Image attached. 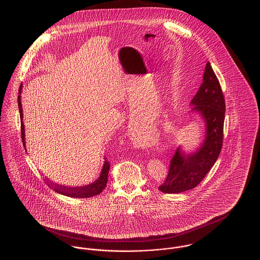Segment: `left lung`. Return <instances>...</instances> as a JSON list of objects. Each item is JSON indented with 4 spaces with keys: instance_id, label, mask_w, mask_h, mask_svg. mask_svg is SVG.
I'll list each match as a JSON object with an SVG mask.
<instances>
[{
    "instance_id": "obj_1",
    "label": "left lung",
    "mask_w": 260,
    "mask_h": 260,
    "mask_svg": "<svg viewBox=\"0 0 260 260\" xmlns=\"http://www.w3.org/2000/svg\"><path fill=\"white\" fill-rule=\"evenodd\" d=\"M191 111L198 114L205 133L200 146L185 153L181 146L175 151L169 174L159 187L164 193H181L195 188L217 160L222 147L225 101L218 79L207 62L203 83L190 102Z\"/></svg>"
}]
</instances>
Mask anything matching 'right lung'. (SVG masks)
<instances>
[{
    "instance_id": "add662e5",
    "label": "right lung",
    "mask_w": 260,
    "mask_h": 260,
    "mask_svg": "<svg viewBox=\"0 0 260 260\" xmlns=\"http://www.w3.org/2000/svg\"><path fill=\"white\" fill-rule=\"evenodd\" d=\"M22 84L20 85L19 90H18V98H17V102H18V108H19V113H20V120H21V135H22V142L23 146L26 150V142H25V126L23 124V109H22V104H21V91H22ZM110 169V165L108 161L104 158L103 166L101 168V172L99 173V176L88 184L81 186H65L58 185V184H53L47 181V184L50 187L53 191L64 195L68 196L71 198H89L93 197L95 195L100 194L103 189L106 187L107 180H108V172Z\"/></svg>"
}]
</instances>
